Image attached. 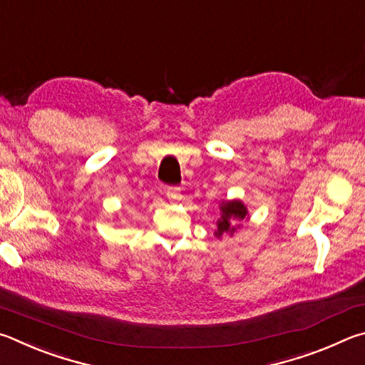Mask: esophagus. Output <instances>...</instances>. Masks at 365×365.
<instances>
[{
	"label": "esophagus",
	"instance_id": "34e87169",
	"mask_svg": "<svg viewBox=\"0 0 365 365\" xmlns=\"http://www.w3.org/2000/svg\"><path fill=\"white\" fill-rule=\"evenodd\" d=\"M166 197H168V200H171V202H176V200L182 199V195H181V192H179L178 187L166 189Z\"/></svg>",
	"mask_w": 365,
	"mask_h": 365
}]
</instances>
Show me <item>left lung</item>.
<instances>
[{"label":"left lung","mask_w":365,"mask_h":365,"mask_svg":"<svg viewBox=\"0 0 365 365\" xmlns=\"http://www.w3.org/2000/svg\"><path fill=\"white\" fill-rule=\"evenodd\" d=\"M220 210H221V218L218 220V222H216V231H215L216 237H221L222 234L232 235L235 232V225L248 220V210L240 200L222 202Z\"/></svg>","instance_id":"8db88e82"}]
</instances>
